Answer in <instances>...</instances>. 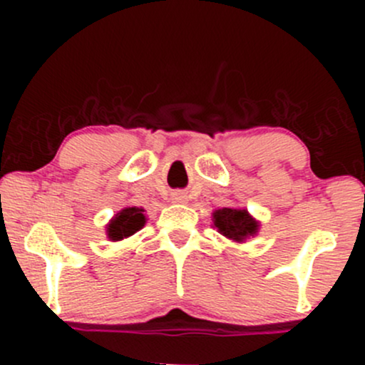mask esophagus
<instances>
[{"mask_svg":"<svg viewBox=\"0 0 365 365\" xmlns=\"http://www.w3.org/2000/svg\"><path fill=\"white\" fill-rule=\"evenodd\" d=\"M171 200H173V202L183 204V202H187V195L183 194V192H175V194L171 195Z\"/></svg>","mask_w":365,"mask_h":365,"instance_id":"esophagus-1","label":"esophagus"}]
</instances>
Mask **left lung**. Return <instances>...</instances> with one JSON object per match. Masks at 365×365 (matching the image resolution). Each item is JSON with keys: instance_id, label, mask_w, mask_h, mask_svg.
<instances>
[{"instance_id": "left-lung-1", "label": "left lung", "mask_w": 365, "mask_h": 365, "mask_svg": "<svg viewBox=\"0 0 365 365\" xmlns=\"http://www.w3.org/2000/svg\"><path fill=\"white\" fill-rule=\"evenodd\" d=\"M212 225L235 244H245L259 233L261 223L245 207H221L212 212Z\"/></svg>"}]
</instances>
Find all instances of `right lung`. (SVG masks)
Returning <instances> with one entry per match:
<instances>
[{
    "instance_id": "1",
    "label": "right lung",
    "mask_w": 365,
    "mask_h": 365,
    "mask_svg": "<svg viewBox=\"0 0 365 365\" xmlns=\"http://www.w3.org/2000/svg\"><path fill=\"white\" fill-rule=\"evenodd\" d=\"M145 223H148V216H145L144 207H123L121 211L116 212V215L110 220V223L106 225V237L110 238L111 242H120L123 240V238L132 237L133 233H137L139 230L144 228Z\"/></svg>"
}]
</instances>
